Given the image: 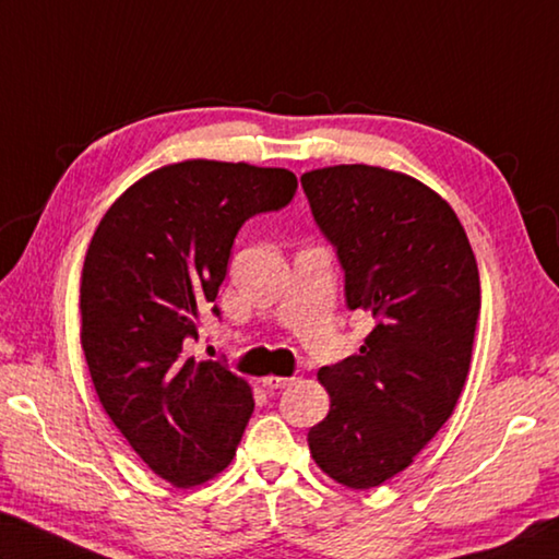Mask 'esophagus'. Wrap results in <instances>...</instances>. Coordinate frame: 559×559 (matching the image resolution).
<instances>
[{"label":"esophagus","mask_w":559,"mask_h":559,"mask_svg":"<svg viewBox=\"0 0 559 559\" xmlns=\"http://www.w3.org/2000/svg\"><path fill=\"white\" fill-rule=\"evenodd\" d=\"M293 382V378H281V376H266L264 378V388L269 390H281V388H288Z\"/></svg>","instance_id":"esophagus-1"}]
</instances>
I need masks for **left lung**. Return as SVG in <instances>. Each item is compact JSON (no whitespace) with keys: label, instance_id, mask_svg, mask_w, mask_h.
Here are the masks:
<instances>
[{"label":"left lung","instance_id":"1","mask_svg":"<svg viewBox=\"0 0 559 559\" xmlns=\"http://www.w3.org/2000/svg\"><path fill=\"white\" fill-rule=\"evenodd\" d=\"M300 181L342 261L346 305L376 320L356 356L317 373L332 404L308 445L334 483L370 489L451 419L483 305L477 261L453 207L409 174L336 164Z\"/></svg>","mask_w":559,"mask_h":559}]
</instances>
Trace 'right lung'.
Instances as JSON below:
<instances>
[{
    "label": "right lung",
    "mask_w": 559,
    "mask_h": 559,
    "mask_svg": "<svg viewBox=\"0 0 559 559\" xmlns=\"http://www.w3.org/2000/svg\"><path fill=\"white\" fill-rule=\"evenodd\" d=\"M295 189L278 167L164 164L118 195L86 249L80 336L98 402L174 487L223 473L254 412L245 378L221 360L195 364L183 344L199 338L239 227L288 205Z\"/></svg>",
    "instance_id": "obj_1"
}]
</instances>
